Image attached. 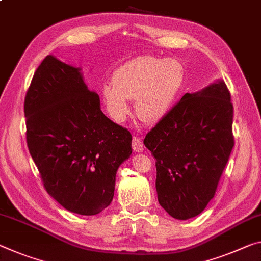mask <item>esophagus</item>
I'll list each match as a JSON object with an SVG mask.
<instances>
[{"label":"esophagus","instance_id":"esophagus-1","mask_svg":"<svg viewBox=\"0 0 261 261\" xmlns=\"http://www.w3.org/2000/svg\"><path fill=\"white\" fill-rule=\"evenodd\" d=\"M132 148H134L135 152H142L144 150V145L142 140L137 137L132 138Z\"/></svg>","mask_w":261,"mask_h":261}]
</instances>
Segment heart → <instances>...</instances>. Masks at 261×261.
<instances>
[{
    "mask_svg": "<svg viewBox=\"0 0 261 261\" xmlns=\"http://www.w3.org/2000/svg\"><path fill=\"white\" fill-rule=\"evenodd\" d=\"M186 81L185 66L174 58L138 57L121 66L113 84L102 87V97L115 121L130 115V102L145 122H159L174 108Z\"/></svg>",
    "mask_w": 261,
    "mask_h": 261,
    "instance_id": "b5f03b06",
    "label": "heart"
}]
</instances>
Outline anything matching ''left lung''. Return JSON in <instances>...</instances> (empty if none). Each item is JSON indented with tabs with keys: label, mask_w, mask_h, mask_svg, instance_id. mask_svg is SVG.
<instances>
[{
	"label": "left lung",
	"mask_w": 261,
	"mask_h": 261,
	"mask_svg": "<svg viewBox=\"0 0 261 261\" xmlns=\"http://www.w3.org/2000/svg\"><path fill=\"white\" fill-rule=\"evenodd\" d=\"M233 107L223 80L186 93L146 135L155 158L159 204L176 220L200 215L214 197L233 147Z\"/></svg>",
	"instance_id": "left-lung-1"
}]
</instances>
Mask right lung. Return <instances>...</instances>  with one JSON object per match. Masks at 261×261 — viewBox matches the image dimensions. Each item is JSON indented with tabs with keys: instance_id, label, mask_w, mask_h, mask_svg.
Here are the masks:
<instances>
[{
	"instance_id": "add662e5",
	"label": "right lung",
	"mask_w": 261,
	"mask_h": 261,
	"mask_svg": "<svg viewBox=\"0 0 261 261\" xmlns=\"http://www.w3.org/2000/svg\"><path fill=\"white\" fill-rule=\"evenodd\" d=\"M27 142L44 187L68 212L92 216L114 197L116 173L131 134L102 113L80 67L47 56L24 102Z\"/></svg>"
}]
</instances>
